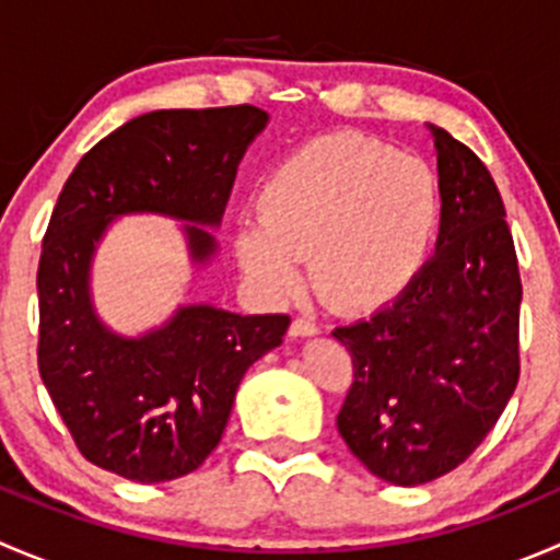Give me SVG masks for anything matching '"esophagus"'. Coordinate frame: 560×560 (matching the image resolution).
Masks as SVG:
<instances>
[{"mask_svg": "<svg viewBox=\"0 0 560 560\" xmlns=\"http://www.w3.org/2000/svg\"><path fill=\"white\" fill-rule=\"evenodd\" d=\"M316 332H319V325H316V322L303 319V316H298V319H292L290 336L303 338V336H316Z\"/></svg>", "mask_w": 560, "mask_h": 560, "instance_id": "34e87169", "label": "esophagus"}]
</instances>
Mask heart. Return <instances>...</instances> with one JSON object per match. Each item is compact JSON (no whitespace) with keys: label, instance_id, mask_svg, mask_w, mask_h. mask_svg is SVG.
<instances>
[{"label":"heart","instance_id":"heart-1","mask_svg":"<svg viewBox=\"0 0 560 560\" xmlns=\"http://www.w3.org/2000/svg\"><path fill=\"white\" fill-rule=\"evenodd\" d=\"M439 222L442 186L428 162L360 135H327L265 175L257 219L235 230V257L265 301H290L308 257L327 308L374 314L415 284Z\"/></svg>","mask_w":560,"mask_h":560}]
</instances>
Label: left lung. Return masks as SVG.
<instances>
[{
	"instance_id": "left-lung-1",
	"label": "left lung",
	"mask_w": 560,
	"mask_h": 560,
	"mask_svg": "<svg viewBox=\"0 0 560 560\" xmlns=\"http://www.w3.org/2000/svg\"><path fill=\"white\" fill-rule=\"evenodd\" d=\"M442 224L415 284L371 319L336 327L354 380L336 425L385 482L444 477L482 444L521 380V270L495 180L431 127Z\"/></svg>"
}]
</instances>
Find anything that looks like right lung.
Returning a JSON list of instances; mask_svg holds the SVG:
<instances>
[{
    "label": "right lung",
    "instance_id": "1",
    "mask_svg": "<svg viewBox=\"0 0 560 560\" xmlns=\"http://www.w3.org/2000/svg\"><path fill=\"white\" fill-rule=\"evenodd\" d=\"M268 124L254 105L154 110L100 140L67 178L37 268L43 385L81 455L132 482L202 466L222 439L235 389L290 327L287 314L180 306L138 338L100 322L89 273L107 224L124 213L180 219L191 262L217 252L235 171Z\"/></svg>",
    "mask_w": 560,
    "mask_h": 560
}]
</instances>
